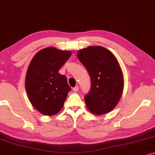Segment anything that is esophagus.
Segmentation results:
<instances>
[{"label":"esophagus","instance_id":"34e87169","mask_svg":"<svg viewBox=\"0 0 155 155\" xmlns=\"http://www.w3.org/2000/svg\"><path fill=\"white\" fill-rule=\"evenodd\" d=\"M73 90H74V92H77V91L79 90V86L76 85V87H74V88H73Z\"/></svg>","mask_w":155,"mask_h":155}]
</instances>
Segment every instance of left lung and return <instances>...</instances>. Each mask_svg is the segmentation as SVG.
<instances>
[{"mask_svg": "<svg viewBox=\"0 0 155 155\" xmlns=\"http://www.w3.org/2000/svg\"><path fill=\"white\" fill-rule=\"evenodd\" d=\"M77 56L91 79V89L84 96L87 108L96 115L109 113L118 104L124 89L118 61L110 51L100 46L80 50Z\"/></svg>", "mask_w": 155, "mask_h": 155, "instance_id": "left-lung-1", "label": "left lung"}]
</instances>
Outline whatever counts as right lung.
I'll list each match as a JSON object with an SVG mask.
<instances>
[{
	"label": "right lung",
	"mask_w": 155,
	"mask_h": 155,
	"mask_svg": "<svg viewBox=\"0 0 155 155\" xmlns=\"http://www.w3.org/2000/svg\"><path fill=\"white\" fill-rule=\"evenodd\" d=\"M71 55L68 50L47 48L31 60L26 75V91L31 105L42 114H57L71 90L66 76L58 73Z\"/></svg>",
	"instance_id": "right-lung-1"
}]
</instances>
